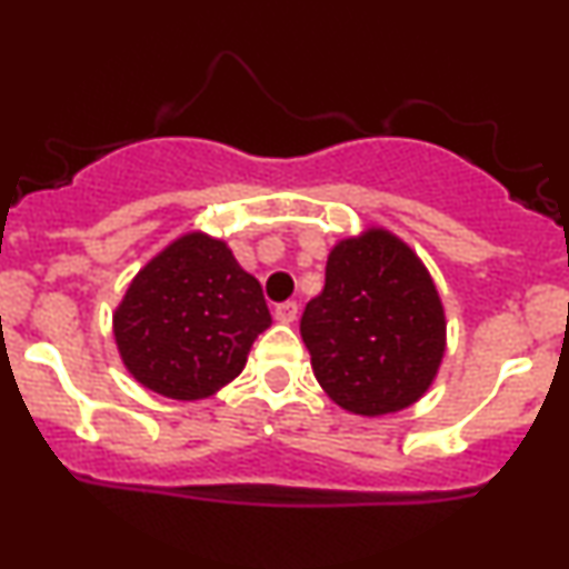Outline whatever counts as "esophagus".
I'll return each mask as SVG.
<instances>
[{
	"mask_svg": "<svg viewBox=\"0 0 569 569\" xmlns=\"http://www.w3.org/2000/svg\"><path fill=\"white\" fill-rule=\"evenodd\" d=\"M297 312H299V305L297 302H280V305H276V318L280 323H291V321H297Z\"/></svg>",
	"mask_w": 569,
	"mask_h": 569,
	"instance_id": "34e87169",
	"label": "esophagus"
}]
</instances>
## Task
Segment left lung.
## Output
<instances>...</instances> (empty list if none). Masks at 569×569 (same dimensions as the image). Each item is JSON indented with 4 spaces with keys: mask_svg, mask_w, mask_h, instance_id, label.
<instances>
[{
    "mask_svg": "<svg viewBox=\"0 0 569 569\" xmlns=\"http://www.w3.org/2000/svg\"><path fill=\"white\" fill-rule=\"evenodd\" d=\"M321 388L356 415L398 411L428 390L443 356V307L409 246L369 230L335 246L326 286L299 323Z\"/></svg>",
    "mask_w": 569,
    "mask_h": 569,
    "instance_id": "left-lung-1",
    "label": "left lung"
}]
</instances>
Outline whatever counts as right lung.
<instances>
[{
	"label": "right lung",
	"instance_id": "add662e5",
	"mask_svg": "<svg viewBox=\"0 0 569 569\" xmlns=\"http://www.w3.org/2000/svg\"><path fill=\"white\" fill-rule=\"evenodd\" d=\"M270 323L259 280L221 240L192 232L133 278L114 312V339L141 385L198 401L243 371L253 339Z\"/></svg>",
	"mask_w": 569,
	"mask_h": 569
}]
</instances>
